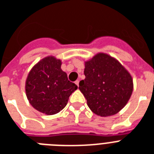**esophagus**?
Masks as SVG:
<instances>
[{
  "label": "esophagus",
  "mask_w": 154,
  "mask_h": 154,
  "mask_svg": "<svg viewBox=\"0 0 154 154\" xmlns=\"http://www.w3.org/2000/svg\"><path fill=\"white\" fill-rule=\"evenodd\" d=\"M75 84L77 85V86H79V81H78V80H77V81L75 82Z\"/></svg>",
  "instance_id": "esophagus-1"
}]
</instances>
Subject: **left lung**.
<instances>
[{
  "label": "left lung",
  "mask_w": 154,
  "mask_h": 154,
  "mask_svg": "<svg viewBox=\"0 0 154 154\" xmlns=\"http://www.w3.org/2000/svg\"><path fill=\"white\" fill-rule=\"evenodd\" d=\"M85 80L79 89L87 105L95 114L109 117L119 112L126 105L133 93L131 75L115 58L97 53L85 63Z\"/></svg>",
  "instance_id": "1"
}]
</instances>
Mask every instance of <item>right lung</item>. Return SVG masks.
I'll list each match as a JSON object with an SVG mask.
<instances>
[{
  "label": "right lung",
  "mask_w": 154,
  "mask_h": 154,
  "mask_svg": "<svg viewBox=\"0 0 154 154\" xmlns=\"http://www.w3.org/2000/svg\"><path fill=\"white\" fill-rule=\"evenodd\" d=\"M61 60L54 57L43 58L32 67L25 82L26 96L34 109L47 115L56 114L67 105L77 89L61 70Z\"/></svg>",
  "instance_id": "obj_1"
}]
</instances>
